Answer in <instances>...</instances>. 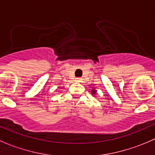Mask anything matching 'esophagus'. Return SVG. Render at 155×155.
Listing matches in <instances>:
<instances>
[{"mask_svg": "<svg viewBox=\"0 0 155 155\" xmlns=\"http://www.w3.org/2000/svg\"><path fill=\"white\" fill-rule=\"evenodd\" d=\"M77 80H80V79H79H79H77Z\"/></svg>", "mask_w": 155, "mask_h": 155, "instance_id": "obj_1", "label": "esophagus"}]
</instances>
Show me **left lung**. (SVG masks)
<instances>
[{"label": "left lung", "mask_w": 155, "mask_h": 155, "mask_svg": "<svg viewBox=\"0 0 155 155\" xmlns=\"http://www.w3.org/2000/svg\"><path fill=\"white\" fill-rule=\"evenodd\" d=\"M93 91V92H94V91Z\"/></svg>", "instance_id": "1"}]
</instances>
